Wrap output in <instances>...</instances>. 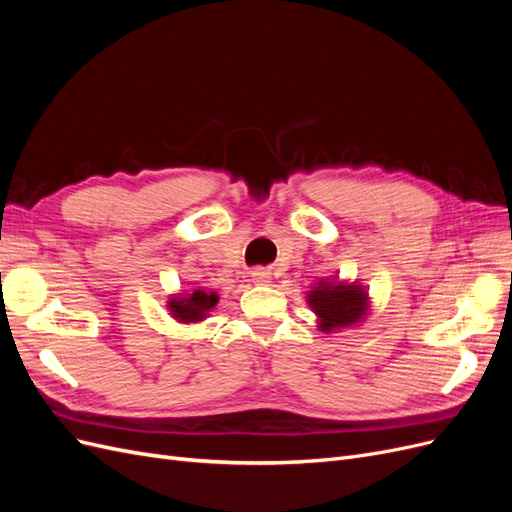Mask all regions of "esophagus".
I'll return each mask as SVG.
<instances>
[{
    "label": "esophagus",
    "instance_id": "1",
    "mask_svg": "<svg viewBox=\"0 0 512 512\" xmlns=\"http://www.w3.org/2000/svg\"><path fill=\"white\" fill-rule=\"evenodd\" d=\"M252 280H254L256 284H269V280H271V271H269V269H265V267H258V269H254V271H252Z\"/></svg>",
    "mask_w": 512,
    "mask_h": 512
}]
</instances>
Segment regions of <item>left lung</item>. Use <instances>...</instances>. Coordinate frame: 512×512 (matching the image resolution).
<instances>
[{
    "instance_id": "1",
    "label": "left lung",
    "mask_w": 512,
    "mask_h": 512,
    "mask_svg": "<svg viewBox=\"0 0 512 512\" xmlns=\"http://www.w3.org/2000/svg\"><path fill=\"white\" fill-rule=\"evenodd\" d=\"M307 303L318 314L322 331L346 329L365 316L367 292L356 284L318 282L314 290H309Z\"/></svg>"
}]
</instances>
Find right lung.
<instances>
[{
	"label": "right lung",
	"mask_w": 512,
	"mask_h": 512,
	"mask_svg": "<svg viewBox=\"0 0 512 512\" xmlns=\"http://www.w3.org/2000/svg\"><path fill=\"white\" fill-rule=\"evenodd\" d=\"M218 301L220 297L215 292L194 290L192 294H185V297L170 299L168 309L173 312V318H177L179 322H200Z\"/></svg>",
	"instance_id": "add662e5"
}]
</instances>
